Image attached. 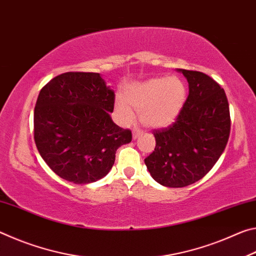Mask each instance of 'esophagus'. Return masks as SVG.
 Returning a JSON list of instances; mask_svg holds the SVG:
<instances>
[{
	"label": "esophagus",
	"mask_w": 256,
	"mask_h": 256,
	"mask_svg": "<svg viewBox=\"0 0 256 256\" xmlns=\"http://www.w3.org/2000/svg\"><path fill=\"white\" fill-rule=\"evenodd\" d=\"M140 136H142V131L141 130H134L133 131V138H138Z\"/></svg>",
	"instance_id": "34e87169"
}]
</instances>
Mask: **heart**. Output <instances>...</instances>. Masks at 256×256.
Wrapping results in <instances>:
<instances>
[{
  "mask_svg": "<svg viewBox=\"0 0 256 256\" xmlns=\"http://www.w3.org/2000/svg\"><path fill=\"white\" fill-rule=\"evenodd\" d=\"M185 100L186 86L178 78H154L130 86L126 100H116V110L125 122L133 120L134 109L146 126L164 128L177 118Z\"/></svg>",
  "mask_w": 256,
  "mask_h": 256,
  "instance_id": "b5f03b06",
  "label": "heart"
}]
</instances>
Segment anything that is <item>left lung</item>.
<instances>
[{
    "instance_id": "left-lung-1",
    "label": "left lung",
    "mask_w": 256,
    "mask_h": 256,
    "mask_svg": "<svg viewBox=\"0 0 256 256\" xmlns=\"http://www.w3.org/2000/svg\"><path fill=\"white\" fill-rule=\"evenodd\" d=\"M188 96L175 122L154 130L156 146L144 159L152 178L167 188H184L204 177L224 152L230 133L224 90L198 71L182 70Z\"/></svg>"
}]
</instances>
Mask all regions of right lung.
<instances>
[{
  "label": "right lung",
  "mask_w": 256,
  "mask_h": 256,
  "mask_svg": "<svg viewBox=\"0 0 256 256\" xmlns=\"http://www.w3.org/2000/svg\"><path fill=\"white\" fill-rule=\"evenodd\" d=\"M115 94L99 73L66 72L38 94L34 138L42 158L60 178L88 184L112 170L132 132L112 120Z\"/></svg>",
  "instance_id": "1"
}]
</instances>
